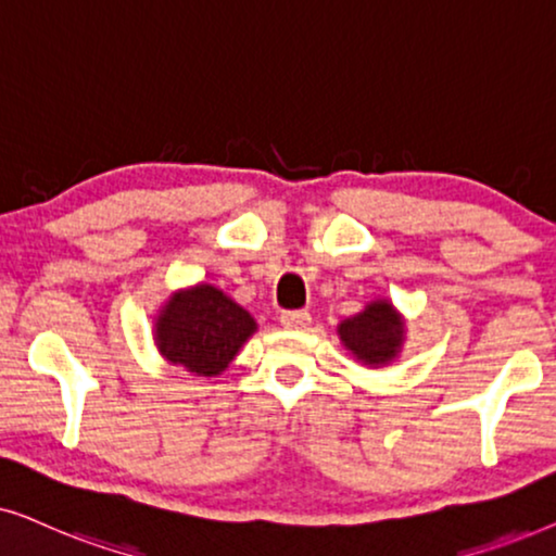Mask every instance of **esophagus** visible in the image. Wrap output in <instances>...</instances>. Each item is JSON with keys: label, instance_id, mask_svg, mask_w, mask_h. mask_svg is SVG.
Instances as JSON below:
<instances>
[{"label": "esophagus", "instance_id": "obj_1", "mask_svg": "<svg viewBox=\"0 0 556 556\" xmlns=\"http://www.w3.org/2000/svg\"><path fill=\"white\" fill-rule=\"evenodd\" d=\"M279 320H282L285 328H290V330H305L313 317H309L307 309H290V313H282Z\"/></svg>", "mask_w": 556, "mask_h": 556}]
</instances>
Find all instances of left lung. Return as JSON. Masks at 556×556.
I'll return each mask as SVG.
<instances>
[{"instance_id":"obj_1","label":"left lung","mask_w":556,"mask_h":556,"mask_svg":"<svg viewBox=\"0 0 556 556\" xmlns=\"http://www.w3.org/2000/svg\"><path fill=\"white\" fill-rule=\"evenodd\" d=\"M338 336L355 361L379 368L391 364L402 351L404 320L389 300H374L364 307V313L340 323Z\"/></svg>"}]
</instances>
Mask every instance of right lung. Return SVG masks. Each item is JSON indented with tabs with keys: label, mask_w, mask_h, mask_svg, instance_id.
Instances as JSON below:
<instances>
[{
	"label": "right lung",
	"mask_w": 556,
	"mask_h": 556,
	"mask_svg": "<svg viewBox=\"0 0 556 556\" xmlns=\"http://www.w3.org/2000/svg\"><path fill=\"white\" fill-rule=\"evenodd\" d=\"M254 332V317L213 285L175 292L154 320L160 353L195 376L226 371Z\"/></svg>",
	"instance_id": "1"
}]
</instances>
